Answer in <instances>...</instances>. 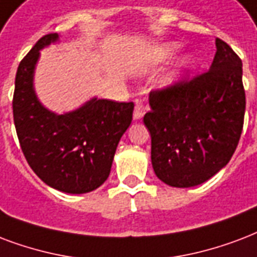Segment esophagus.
<instances>
[{
	"label": "esophagus",
	"instance_id": "esophagus-1",
	"mask_svg": "<svg viewBox=\"0 0 257 257\" xmlns=\"http://www.w3.org/2000/svg\"><path fill=\"white\" fill-rule=\"evenodd\" d=\"M147 106L142 102H136V107H135V111H133V118L135 120H140L143 118V115L146 114Z\"/></svg>",
	"mask_w": 257,
	"mask_h": 257
}]
</instances>
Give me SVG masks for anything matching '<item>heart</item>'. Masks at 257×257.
I'll list each match as a JSON object with an SVG mask.
<instances>
[{
  "mask_svg": "<svg viewBox=\"0 0 257 257\" xmlns=\"http://www.w3.org/2000/svg\"><path fill=\"white\" fill-rule=\"evenodd\" d=\"M176 51H178V46H176V44H167V46L164 47L163 50H162V59L171 58V56H174V55H175ZM187 66H189V59H182L181 64H179V68H178V70H176L174 74H171V75L168 76L166 83H167V85H172V83H175V82L179 79V76H181L182 70L187 67Z\"/></svg>",
  "mask_w": 257,
  "mask_h": 257,
  "instance_id": "b5f03b06",
  "label": "heart"
}]
</instances>
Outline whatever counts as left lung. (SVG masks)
Returning <instances> with one entry per match:
<instances>
[{"mask_svg": "<svg viewBox=\"0 0 257 257\" xmlns=\"http://www.w3.org/2000/svg\"><path fill=\"white\" fill-rule=\"evenodd\" d=\"M210 68L150 93L144 124L160 181L193 187L215 175L237 148L245 113L242 63L221 39Z\"/></svg>", "mask_w": 257, "mask_h": 257, "instance_id": "1", "label": "left lung"}]
</instances>
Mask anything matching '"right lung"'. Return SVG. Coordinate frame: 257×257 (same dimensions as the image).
<instances>
[{
	"instance_id": "1",
	"label": "right lung",
	"mask_w": 257,
	"mask_h": 257,
	"mask_svg": "<svg viewBox=\"0 0 257 257\" xmlns=\"http://www.w3.org/2000/svg\"><path fill=\"white\" fill-rule=\"evenodd\" d=\"M58 39V33L43 36L20 62L13 120L25 159L46 185L68 194L89 193L110 174L118 142L132 122L135 105L91 98L64 114L43 106L33 89V74L40 50Z\"/></svg>"
}]
</instances>
